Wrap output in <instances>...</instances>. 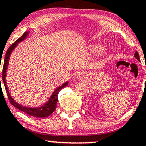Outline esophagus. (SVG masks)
<instances>
[{"label": "esophagus", "instance_id": "obj_1", "mask_svg": "<svg viewBox=\"0 0 146 146\" xmlns=\"http://www.w3.org/2000/svg\"><path fill=\"white\" fill-rule=\"evenodd\" d=\"M77 78H78V80L84 81V80H86V78H87V73L85 72H80L77 75Z\"/></svg>", "mask_w": 146, "mask_h": 146}]
</instances>
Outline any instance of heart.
<instances>
[{"label": "heart", "mask_w": 146, "mask_h": 146, "mask_svg": "<svg viewBox=\"0 0 146 146\" xmlns=\"http://www.w3.org/2000/svg\"><path fill=\"white\" fill-rule=\"evenodd\" d=\"M102 48H103V45L100 44V43H97V44H93L90 45L89 47V51L92 55H94V54L100 52Z\"/></svg>", "instance_id": "obj_1"}]
</instances>
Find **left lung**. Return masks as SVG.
<instances>
[{
	"instance_id": "obj_1",
	"label": "left lung",
	"mask_w": 146,
	"mask_h": 146,
	"mask_svg": "<svg viewBox=\"0 0 146 146\" xmlns=\"http://www.w3.org/2000/svg\"><path fill=\"white\" fill-rule=\"evenodd\" d=\"M134 57H135V58L137 59V60L140 62V58H139V53H138V52H137V51H136V52L134 53Z\"/></svg>"
}]
</instances>
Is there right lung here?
<instances>
[{
    "label": "right lung",
    "instance_id": "add662e5",
    "mask_svg": "<svg viewBox=\"0 0 146 146\" xmlns=\"http://www.w3.org/2000/svg\"><path fill=\"white\" fill-rule=\"evenodd\" d=\"M30 31H27L23 33V35L19 38L14 44H12V46L8 48V50L6 52L5 57L4 64H3V82L4 84L6 92H7L8 98H9V102H11L13 106H14L18 110H21V111L25 112V113H28V114L30 115V116H35V117H39V118H45L49 116L51 113H52L55 110L56 107H57V102L58 100V94L62 89L64 87L66 86L68 84V82H66L63 84L57 87L55 91L52 92V95L49 98L48 100L46 101V102L44 103V105H41L40 107H30L27 106H23V105H21V104L18 103L14 100V99L11 96L9 91L8 90V88L7 86V82H6V74H7V70L8 68V64H9V60L10 58L11 54H12V51L15 49V48L18 46L19 43L21 41H23V40L25 39V38L29 35ZM1 68V65H0ZM0 82H1V78H0Z\"/></svg>",
    "mask_w": 146,
    "mask_h": 146
}]
</instances>
